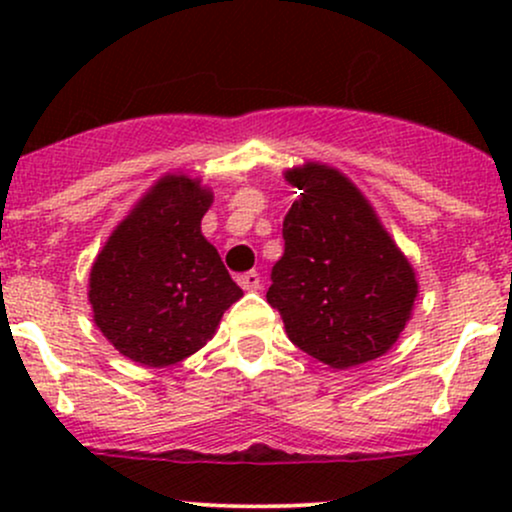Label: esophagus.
<instances>
[{"label": "esophagus", "instance_id": "esophagus-1", "mask_svg": "<svg viewBox=\"0 0 512 512\" xmlns=\"http://www.w3.org/2000/svg\"><path fill=\"white\" fill-rule=\"evenodd\" d=\"M238 284L243 286L245 291H257L260 289V274L257 272H245L238 276Z\"/></svg>", "mask_w": 512, "mask_h": 512}]
</instances>
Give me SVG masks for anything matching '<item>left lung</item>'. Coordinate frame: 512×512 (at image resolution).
Returning <instances> with one entry per match:
<instances>
[{"mask_svg": "<svg viewBox=\"0 0 512 512\" xmlns=\"http://www.w3.org/2000/svg\"><path fill=\"white\" fill-rule=\"evenodd\" d=\"M301 197L284 219V255L267 301L298 349L332 368L383 356L414 305L416 276L366 197L339 170H289Z\"/></svg>", "mask_w": 512, "mask_h": 512, "instance_id": "8db88e82", "label": "left lung"}]
</instances>
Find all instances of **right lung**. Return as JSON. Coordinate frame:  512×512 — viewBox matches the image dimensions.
Segmentation results:
<instances>
[{
	"label": "right lung",
	"instance_id": "add662e5",
	"mask_svg": "<svg viewBox=\"0 0 512 512\" xmlns=\"http://www.w3.org/2000/svg\"><path fill=\"white\" fill-rule=\"evenodd\" d=\"M209 204L211 192L197 180L166 175L93 262V320L142 366H173L195 354L243 296L199 228Z\"/></svg>",
	"mask_w": 512,
	"mask_h": 512
}]
</instances>
